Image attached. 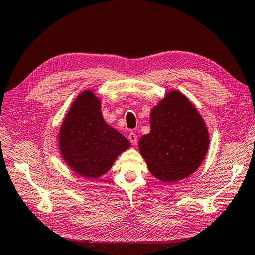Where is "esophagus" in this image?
Segmentation results:
<instances>
[{
  "instance_id": "esophagus-1",
  "label": "esophagus",
  "mask_w": 255,
  "mask_h": 255,
  "mask_svg": "<svg viewBox=\"0 0 255 255\" xmlns=\"http://www.w3.org/2000/svg\"><path fill=\"white\" fill-rule=\"evenodd\" d=\"M128 139H129V141H130V142H131L132 144H135V143H137V141H138L137 134L133 133V132H130V133H129V135H128Z\"/></svg>"
}]
</instances>
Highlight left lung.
Segmentation results:
<instances>
[{
	"instance_id": "1",
	"label": "left lung",
	"mask_w": 255,
	"mask_h": 255,
	"mask_svg": "<svg viewBox=\"0 0 255 255\" xmlns=\"http://www.w3.org/2000/svg\"><path fill=\"white\" fill-rule=\"evenodd\" d=\"M150 123V133L139 141L150 173L165 182L194 173L208 152L210 138L190 101L178 91H170L152 110Z\"/></svg>"
}]
</instances>
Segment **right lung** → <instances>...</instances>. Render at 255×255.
<instances>
[{
    "label": "right lung",
    "mask_w": 255,
    "mask_h": 255,
    "mask_svg": "<svg viewBox=\"0 0 255 255\" xmlns=\"http://www.w3.org/2000/svg\"><path fill=\"white\" fill-rule=\"evenodd\" d=\"M100 100L92 91L79 94L65 117L60 147L65 162L86 178L96 179L109 171L130 142L103 120Z\"/></svg>",
    "instance_id": "1"
}]
</instances>
